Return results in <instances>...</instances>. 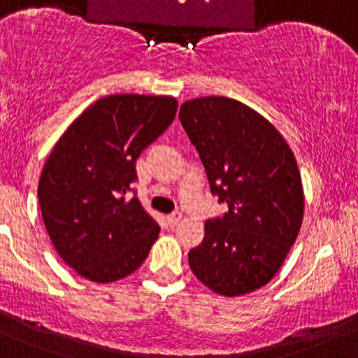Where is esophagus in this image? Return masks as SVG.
<instances>
[{
    "instance_id": "esophagus-1",
    "label": "esophagus",
    "mask_w": 358,
    "mask_h": 358,
    "mask_svg": "<svg viewBox=\"0 0 358 358\" xmlns=\"http://www.w3.org/2000/svg\"><path fill=\"white\" fill-rule=\"evenodd\" d=\"M180 219H182V213L180 212H174V213H171V215H167V222L171 224L172 227L178 226V224L180 222Z\"/></svg>"
}]
</instances>
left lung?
<instances>
[{
	"instance_id": "obj_1",
	"label": "left lung",
	"mask_w": 358,
	"mask_h": 358,
	"mask_svg": "<svg viewBox=\"0 0 358 358\" xmlns=\"http://www.w3.org/2000/svg\"><path fill=\"white\" fill-rule=\"evenodd\" d=\"M179 119L210 191L227 206L187 253L191 271L224 296L252 293L274 278L300 233L305 198L294 155L274 125L236 99H191Z\"/></svg>"
}]
</instances>
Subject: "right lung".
<instances>
[{"label": "right lung", "instance_id": "1", "mask_svg": "<svg viewBox=\"0 0 358 358\" xmlns=\"http://www.w3.org/2000/svg\"><path fill=\"white\" fill-rule=\"evenodd\" d=\"M172 96L113 94L64 132L44 164L38 196L58 255L83 278L113 282L148 257L160 226L138 196L136 160L172 124Z\"/></svg>", "mask_w": 358, "mask_h": 358}]
</instances>
